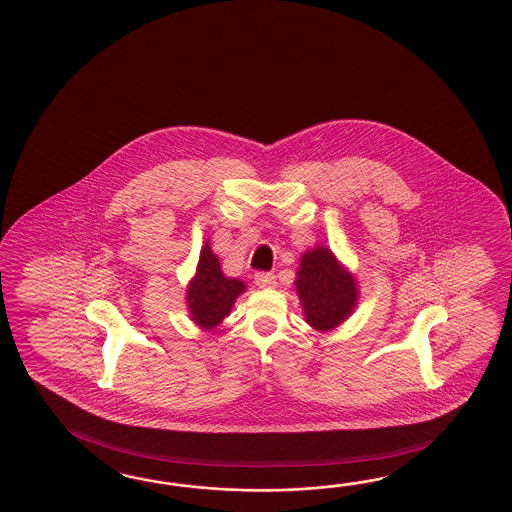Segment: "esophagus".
I'll return each instance as SVG.
<instances>
[{
    "mask_svg": "<svg viewBox=\"0 0 512 512\" xmlns=\"http://www.w3.org/2000/svg\"><path fill=\"white\" fill-rule=\"evenodd\" d=\"M254 282H256V286L274 287L276 286V276H274V273H269V271H258L254 274Z\"/></svg>",
    "mask_w": 512,
    "mask_h": 512,
    "instance_id": "34e87169",
    "label": "esophagus"
}]
</instances>
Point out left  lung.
<instances>
[{
	"instance_id": "8db88e82",
	"label": "left lung",
	"mask_w": 512,
	"mask_h": 512,
	"mask_svg": "<svg viewBox=\"0 0 512 512\" xmlns=\"http://www.w3.org/2000/svg\"><path fill=\"white\" fill-rule=\"evenodd\" d=\"M295 286L306 319L321 332L341 324L356 306V280L326 247H317L302 256Z\"/></svg>"
}]
</instances>
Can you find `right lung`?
<instances>
[{
    "label": "right lung",
    "instance_id": "add662e5",
    "mask_svg": "<svg viewBox=\"0 0 512 512\" xmlns=\"http://www.w3.org/2000/svg\"><path fill=\"white\" fill-rule=\"evenodd\" d=\"M245 291V284L226 278L210 245L201 250L197 274L188 287L191 317L199 326L212 330L230 313L236 298Z\"/></svg>",
    "mask_w": 512,
    "mask_h": 512
}]
</instances>
